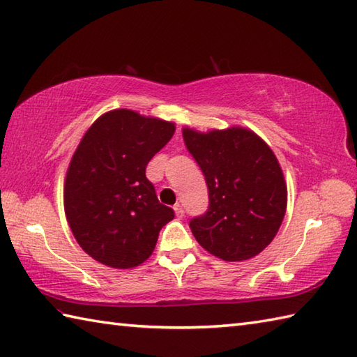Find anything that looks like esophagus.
Returning a JSON list of instances; mask_svg holds the SVG:
<instances>
[{
  "label": "esophagus",
  "mask_w": 357,
  "mask_h": 357,
  "mask_svg": "<svg viewBox=\"0 0 357 357\" xmlns=\"http://www.w3.org/2000/svg\"><path fill=\"white\" fill-rule=\"evenodd\" d=\"M174 213H176V216H178V218H183V216H184V208H183V206H181V204H174Z\"/></svg>",
  "instance_id": "1"
}]
</instances>
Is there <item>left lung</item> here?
<instances>
[{"label":"left lung","mask_w":357,"mask_h":357,"mask_svg":"<svg viewBox=\"0 0 357 357\" xmlns=\"http://www.w3.org/2000/svg\"><path fill=\"white\" fill-rule=\"evenodd\" d=\"M183 137L208 187L207 212L190 221L195 238L225 261L258 255L274 240L288 204L274 151L243 127L207 132L185 127Z\"/></svg>","instance_id":"1"}]
</instances>
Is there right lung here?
Here are the masks:
<instances>
[{"instance_id":"add662e5","label":"right lung","mask_w":357,"mask_h":357,"mask_svg":"<svg viewBox=\"0 0 357 357\" xmlns=\"http://www.w3.org/2000/svg\"><path fill=\"white\" fill-rule=\"evenodd\" d=\"M174 130L173 122L122 108L102 114L82 137L66 172L63 204L74 238L96 261L139 266L174 218L145 176Z\"/></svg>"}]
</instances>
